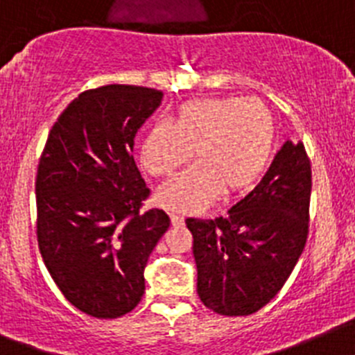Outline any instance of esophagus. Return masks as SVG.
<instances>
[{
	"label": "esophagus",
	"instance_id": "1",
	"mask_svg": "<svg viewBox=\"0 0 355 355\" xmlns=\"http://www.w3.org/2000/svg\"><path fill=\"white\" fill-rule=\"evenodd\" d=\"M170 219H171V225H173V226H182V225H184V217L177 216V214H171Z\"/></svg>",
	"mask_w": 355,
	"mask_h": 355
}]
</instances>
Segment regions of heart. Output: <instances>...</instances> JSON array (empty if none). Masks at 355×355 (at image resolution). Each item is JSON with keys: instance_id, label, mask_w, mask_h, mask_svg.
I'll list each match as a JSON object with an SVG mask.
<instances>
[{"instance_id": "obj_1", "label": "heart", "mask_w": 355, "mask_h": 355, "mask_svg": "<svg viewBox=\"0 0 355 355\" xmlns=\"http://www.w3.org/2000/svg\"><path fill=\"white\" fill-rule=\"evenodd\" d=\"M276 145L269 107L257 98H196L177 110L173 125L157 122L141 143V164L154 177H170L196 157L198 164L164 184L157 203L177 212H201L225 194L253 187Z\"/></svg>"}]
</instances>
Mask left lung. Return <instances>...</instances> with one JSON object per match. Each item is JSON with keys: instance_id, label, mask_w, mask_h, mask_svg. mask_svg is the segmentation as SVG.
<instances>
[{"instance_id": "left-lung-1", "label": "left lung", "mask_w": 355, "mask_h": 355, "mask_svg": "<svg viewBox=\"0 0 355 355\" xmlns=\"http://www.w3.org/2000/svg\"><path fill=\"white\" fill-rule=\"evenodd\" d=\"M311 164L286 141L245 198L216 219H193L198 295L212 311L245 317L283 288L308 239Z\"/></svg>"}]
</instances>
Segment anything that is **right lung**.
<instances>
[{"label":"right lung","mask_w":355,"mask_h":355,"mask_svg":"<svg viewBox=\"0 0 355 355\" xmlns=\"http://www.w3.org/2000/svg\"><path fill=\"white\" fill-rule=\"evenodd\" d=\"M162 92L132 85L86 90L54 122L37 182V239L67 301L95 318L132 311L145 267L170 228L164 210H141L150 189L134 138Z\"/></svg>","instance_id":"add662e5"}]
</instances>
